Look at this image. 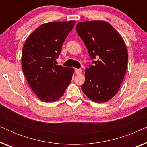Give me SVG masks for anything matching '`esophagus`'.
<instances>
[{"mask_svg": "<svg viewBox=\"0 0 147 147\" xmlns=\"http://www.w3.org/2000/svg\"><path fill=\"white\" fill-rule=\"evenodd\" d=\"M82 70L81 69H75V72L76 74H80L82 73Z\"/></svg>", "mask_w": 147, "mask_h": 147, "instance_id": "34e87169", "label": "esophagus"}]
</instances>
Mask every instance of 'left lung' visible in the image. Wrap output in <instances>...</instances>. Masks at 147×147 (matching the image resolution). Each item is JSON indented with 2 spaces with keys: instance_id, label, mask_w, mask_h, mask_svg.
Returning a JSON list of instances; mask_svg holds the SVG:
<instances>
[{
  "instance_id": "8db88e82",
  "label": "left lung",
  "mask_w": 147,
  "mask_h": 147,
  "mask_svg": "<svg viewBox=\"0 0 147 147\" xmlns=\"http://www.w3.org/2000/svg\"><path fill=\"white\" fill-rule=\"evenodd\" d=\"M76 31L91 59L98 58L86 67L82 91L94 102H107L117 93L127 69L128 52L124 40L104 21L80 22Z\"/></svg>"
}]
</instances>
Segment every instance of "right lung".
<instances>
[{
  "instance_id": "obj_1",
  "label": "right lung",
  "mask_w": 147,
  "mask_h": 147,
  "mask_svg": "<svg viewBox=\"0 0 147 147\" xmlns=\"http://www.w3.org/2000/svg\"><path fill=\"white\" fill-rule=\"evenodd\" d=\"M75 23V21L44 23L24 44L22 69L30 87L42 101L59 99L71 81L74 68L56 65L55 60Z\"/></svg>"
}]
</instances>
